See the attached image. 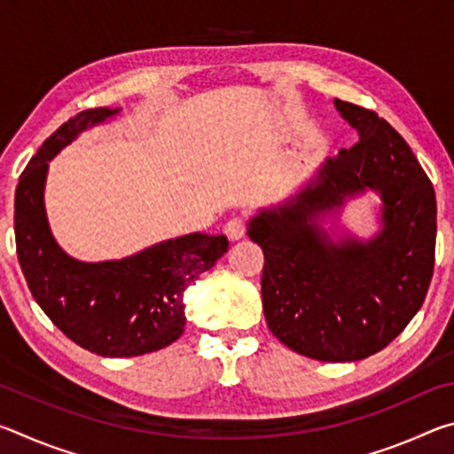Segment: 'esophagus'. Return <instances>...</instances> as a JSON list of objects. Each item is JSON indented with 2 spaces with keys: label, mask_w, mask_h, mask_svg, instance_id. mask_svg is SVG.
Listing matches in <instances>:
<instances>
[{
  "label": "esophagus",
  "mask_w": 454,
  "mask_h": 454,
  "mask_svg": "<svg viewBox=\"0 0 454 454\" xmlns=\"http://www.w3.org/2000/svg\"><path fill=\"white\" fill-rule=\"evenodd\" d=\"M224 234L230 238V240H240V238L246 234V220L242 216L230 218L224 226Z\"/></svg>",
  "instance_id": "obj_1"
}]
</instances>
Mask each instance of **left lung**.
<instances>
[{
	"label": "left lung",
	"mask_w": 454,
	"mask_h": 454,
	"mask_svg": "<svg viewBox=\"0 0 454 454\" xmlns=\"http://www.w3.org/2000/svg\"><path fill=\"white\" fill-rule=\"evenodd\" d=\"M360 140L326 160L314 186L250 220L264 252L270 333L322 363H352L388 347L420 310L434 270L436 198L409 144L379 114L334 99ZM366 187L383 196V232L330 243L313 218Z\"/></svg>",
	"instance_id": "left-lung-1"
}]
</instances>
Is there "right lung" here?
I'll use <instances>...</instances> for the list:
<instances>
[{
	"label": "right lung",
	"instance_id": "add662e5",
	"mask_svg": "<svg viewBox=\"0 0 454 454\" xmlns=\"http://www.w3.org/2000/svg\"><path fill=\"white\" fill-rule=\"evenodd\" d=\"M118 110L75 114L42 144L15 188V250L27 288L70 340L99 356L128 358L166 348L186 326L182 292L228 252L226 236L188 234L114 262L86 264L61 252L48 228V162L88 126Z\"/></svg>",
	"mask_w": 454,
	"mask_h": 454
}]
</instances>
